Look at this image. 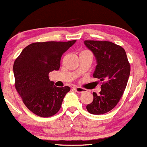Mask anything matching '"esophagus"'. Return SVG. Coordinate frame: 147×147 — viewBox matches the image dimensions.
<instances>
[{
	"instance_id": "34e87169",
	"label": "esophagus",
	"mask_w": 147,
	"mask_h": 147,
	"mask_svg": "<svg viewBox=\"0 0 147 147\" xmlns=\"http://www.w3.org/2000/svg\"><path fill=\"white\" fill-rule=\"evenodd\" d=\"M75 90L76 92H78V93H83V92L86 91V89L83 88H80V87H75Z\"/></svg>"
}]
</instances>
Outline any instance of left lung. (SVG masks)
I'll list each match as a JSON object with an SVG mask.
<instances>
[{
	"label": "left lung",
	"instance_id": "8db88e82",
	"mask_svg": "<svg viewBox=\"0 0 147 147\" xmlns=\"http://www.w3.org/2000/svg\"><path fill=\"white\" fill-rule=\"evenodd\" d=\"M93 52L97 65L93 77L102 82L99 95L93 92V101L86 109L94 115L104 114L115 107L127 85L131 65L124 49L110 41H84Z\"/></svg>",
	"mask_w": 147,
	"mask_h": 147
}]
</instances>
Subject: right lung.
Listing matches in <instances>:
<instances>
[{"label":"right lung","mask_w":147,"mask_h":147,"mask_svg":"<svg viewBox=\"0 0 147 147\" xmlns=\"http://www.w3.org/2000/svg\"><path fill=\"white\" fill-rule=\"evenodd\" d=\"M76 42L33 43L23 49L13 66L14 86L26 107L36 115L48 117L57 113L70 87H56L49 73L60 68L61 58Z\"/></svg>","instance_id":"add662e5"}]
</instances>
